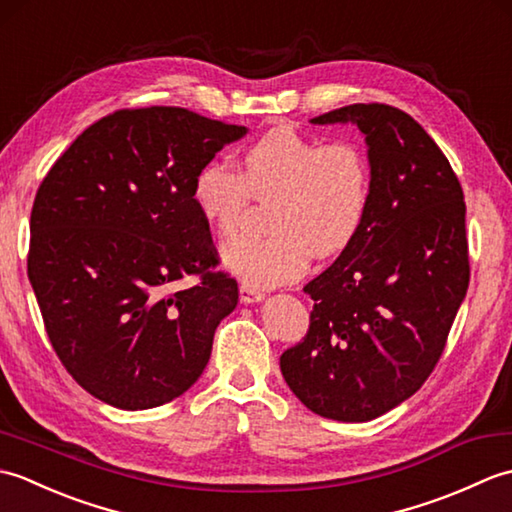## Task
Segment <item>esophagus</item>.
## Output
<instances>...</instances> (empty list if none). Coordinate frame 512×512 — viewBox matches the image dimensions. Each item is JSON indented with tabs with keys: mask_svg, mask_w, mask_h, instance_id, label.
<instances>
[{
	"mask_svg": "<svg viewBox=\"0 0 512 512\" xmlns=\"http://www.w3.org/2000/svg\"><path fill=\"white\" fill-rule=\"evenodd\" d=\"M239 299H242V303H257L264 299V292L248 284H242L239 286Z\"/></svg>",
	"mask_w": 512,
	"mask_h": 512,
	"instance_id": "1",
	"label": "esophagus"
}]
</instances>
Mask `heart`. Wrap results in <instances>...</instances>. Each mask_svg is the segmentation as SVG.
Listing matches in <instances>:
<instances>
[{"label":"heart","mask_w":512,"mask_h":512,"mask_svg":"<svg viewBox=\"0 0 512 512\" xmlns=\"http://www.w3.org/2000/svg\"><path fill=\"white\" fill-rule=\"evenodd\" d=\"M198 213L228 235L253 200L268 202L266 237H235L222 248L224 266L253 288H275L306 275L312 253L334 257L361 235L372 206V169L352 140L323 143L275 127L242 156V171L206 162L191 184Z\"/></svg>","instance_id":"1"}]
</instances>
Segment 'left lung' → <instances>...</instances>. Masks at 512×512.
<instances>
[{
    "mask_svg": "<svg viewBox=\"0 0 512 512\" xmlns=\"http://www.w3.org/2000/svg\"><path fill=\"white\" fill-rule=\"evenodd\" d=\"M347 121L367 140L372 206L354 244L303 288L314 301L310 328L279 367L310 411L367 422L436 369L471 266L462 184L433 138L385 103L312 118Z\"/></svg>",
    "mask_w": 512,
    "mask_h": 512,
    "instance_id": "1",
    "label": "left lung"
}]
</instances>
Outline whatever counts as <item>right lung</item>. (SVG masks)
Here are the masks:
<instances>
[{
  "mask_svg": "<svg viewBox=\"0 0 512 512\" xmlns=\"http://www.w3.org/2000/svg\"><path fill=\"white\" fill-rule=\"evenodd\" d=\"M246 127L184 107L118 110L90 125L39 184L28 279L68 374L94 398L136 411L184 394L237 306L217 270L195 173ZM187 276L193 287L178 289Z\"/></svg>",
  "mask_w": 512,
  "mask_h": 512,
  "instance_id": "obj_1",
  "label": "right lung"
}]
</instances>
